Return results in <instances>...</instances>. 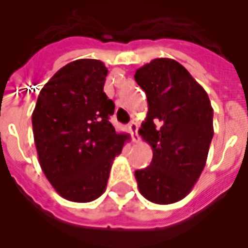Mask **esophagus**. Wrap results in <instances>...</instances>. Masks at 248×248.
Returning a JSON list of instances; mask_svg holds the SVG:
<instances>
[{
    "label": "esophagus",
    "instance_id": "34e87169",
    "mask_svg": "<svg viewBox=\"0 0 248 248\" xmlns=\"http://www.w3.org/2000/svg\"><path fill=\"white\" fill-rule=\"evenodd\" d=\"M128 130H130V132H131L132 135V141L134 143H139V135H138V130H139V124H136V122H130L128 124Z\"/></svg>",
    "mask_w": 248,
    "mask_h": 248
}]
</instances>
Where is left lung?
<instances>
[{
  "instance_id": "left-lung-1",
  "label": "left lung",
  "mask_w": 248,
  "mask_h": 248,
  "mask_svg": "<svg viewBox=\"0 0 248 248\" xmlns=\"http://www.w3.org/2000/svg\"><path fill=\"white\" fill-rule=\"evenodd\" d=\"M147 93L139 135L153 151L151 165L135 171L141 196L157 204L188 196L203 171L214 136L207 93L176 60L158 58L135 72Z\"/></svg>"
}]
</instances>
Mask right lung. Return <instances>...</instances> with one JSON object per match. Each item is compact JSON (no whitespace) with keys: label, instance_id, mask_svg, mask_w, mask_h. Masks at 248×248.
<instances>
[{"label":"right lung","instance_id":"obj_1","mask_svg":"<svg viewBox=\"0 0 248 248\" xmlns=\"http://www.w3.org/2000/svg\"><path fill=\"white\" fill-rule=\"evenodd\" d=\"M107 75L100 60L68 63L42 87L32 113L41 169L72 202H91L105 192L113 161L126 141L109 122L114 103L104 93Z\"/></svg>","mask_w":248,"mask_h":248}]
</instances>
